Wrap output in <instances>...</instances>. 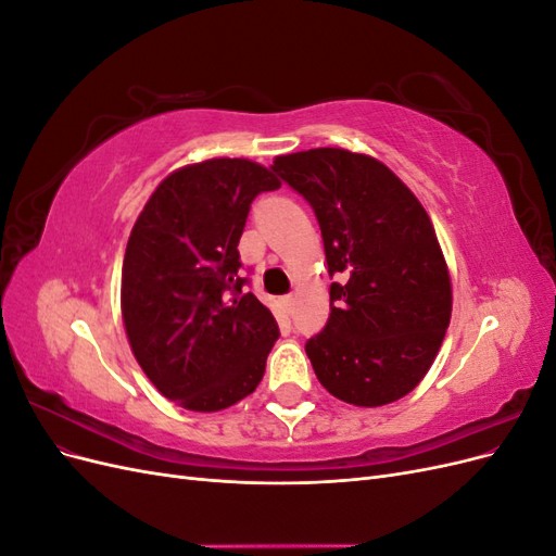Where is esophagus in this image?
Returning a JSON list of instances; mask_svg holds the SVG:
<instances>
[{
  "label": "esophagus",
  "instance_id": "1",
  "mask_svg": "<svg viewBox=\"0 0 556 556\" xmlns=\"http://www.w3.org/2000/svg\"><path fill=\"white\" fill-rule=\"evenodd\" d=\"M282 304H285V308H288V313H292L294 311V304H296V299H294V294H288L282 299Z\"/></svg>",
  "mask_w": 556,
  "mask_h": 556
}]
</instances>
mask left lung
Returning <instances> with one entry per match:
<instances>
[{"label":"left lung","mask_w":556,"mask_h":556,"mask_svg":"<svg viewBox=\"0 0 556 556\" xmlns=\"http://www.w3.org/2000/svg\"><path fill=\"white\" fill-rule=\"evenodd\" d=\"M271 169L323 229L331 282L327 327L306 343L325 390L378 408L427 376L452 315V282L431 217L392 169L343 148L278 155Z\"/></svg>","instance_id":"obj_1"}]
</instances>
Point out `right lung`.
<instances>
[{
  "instance_id": "add662e5",
  "label": "right lung",
  "mask_w": 556,
  "mask_h": 556,
  "mask_svg": "<svg viewBox=\"0 0 556 556\" xmlns=\"http://www.w3.org/2000/svg\"><path fill=\"white\" fill-rule=\"evenodd\" d=\"M266 166L213 157L180 166L131 227L121 308L134 357L178 406L215 413L257 390L278 325L241 294L239 239L252 199L278 190Z\"/></svg>"
}]
</instances>
